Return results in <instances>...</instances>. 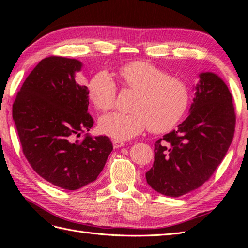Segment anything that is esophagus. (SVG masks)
<instances>
[{
    "label": "esophagus",
    "mask_w": 248,
    "mask_h": 248,
    "mask_svg": "<svg viewBox=\"0 0 248 248\" xmlns=\"http://www.w3.org/2000/svg\"><path fill=\"white\" fill-rule=\"evenodd\" d=\"M112 143H113V147H114V148H120V147L124 146V141L118 140H113Z\"/></svg>",
    "instance_id": "obj_1"
}]
</instances>
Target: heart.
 <instances>
[{"mask_svg":"<svg viewBox=\"0 0 248 248\" xmlns=\"http://www.w3.org/2000/svg\"><path fill=\"white\" fill-rule=\"evenodd\" d=\"M124 85L138 93L132 113L114 112L99 120L101 132L117 140H130L149 127L162 133L172 129L186 114L189 89L182 78L168 73L150 62L136 61L119 69ZM88 98L100 110L114 108L117 86L108 72L94 75L88 83Z\"/></svg>","mask_w":248,"mask_h":248,"instance_id":"1","label":"heart"}]
</instances>
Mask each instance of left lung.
I'll list each match as a JSON object with an SVG mask.
<instances>
[{
	"instance_id": "obj_1",
	"label": "left lung",
	"mask_w": 248,
	"mask_h": 248,
	"mask_svg": "<svg viewBox=\"0 0 248 248\" xmlns=\"http://www.w3.org/2000/svg\"><path fill=\"white\" fill-rule=\"evenodd\" d=\"M189 115L177 130L155 144V162L146 180L157 193L179 197L202 186L223 161L232 141V94L212 72L199 75Z\"/></svg>"
}]
</instances>
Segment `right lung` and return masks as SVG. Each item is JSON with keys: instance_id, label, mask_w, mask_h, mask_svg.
Returning a JSON list of instances; mask_svg holds the SVG:
<instances>
[{"instance_id": "right-lung-1", "label": "right lung", "mask_w": 248, "mask_h": 248, "mask_svg": "<svg viewBox=\"0 0 248 248\" xmlns=\"http://www.w3.org/2000/svg\"><path fill=\"white\" fill-rule=\"evenodd\" d=\"M82 62L49 56L39 62L17 93L13 119L33 170L54 186L76 191L102 171L113 144L108 136L75 140L89 131L88 89L76 82Z\"/></svg>"}]
</instances>
